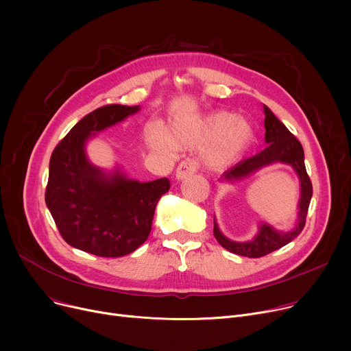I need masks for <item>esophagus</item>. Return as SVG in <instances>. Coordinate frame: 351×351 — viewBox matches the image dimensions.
Wrapping results in <instances>:
<instances>
[{"label":"esophagus","mask_w":351,"mask_h":351,"mask_svg":"<svg viewBox=\"0 0 351 351\" xmlns=\"http://www.w3.org/2000/svg\"><path fill=\"white\" fill-rule=\"evenodd\" d=\"M197 168H199L197 162L195 159H192V158H188L185 160H182L179 163V166H178V169H176V178L178 179L186 178V176L195 173L197 171Z\"/></svg>","instance_id":"1"}]
</instances>
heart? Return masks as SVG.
<instances>
[{"label": "heart", "mask_w": 351, "mask_h": 351, "mask_svg": "<svg viewBox=\"0 0 351 351\" xmlns=\"http://www.w3.org/2000/svg\"><path fill=\"white\" fill-rule=\"evenodd\" d=\"M252 135V128L245 119H237L230 112H217L197 122L176 125L172 131V141L178 145L191 146L217 141L209 152V162L222 166L233 162L243 152ZM152 143L159 147H168V142L160 135H154Z\"/></svg>", "instance_id": "obj_1"}]
</instances>
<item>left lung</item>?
<instances>
[{"mask_svg":"<svg viewBox=\"0 0 351 351\" xmlns=\"http://www.w3.org/2000/svg\"><path fill=\"white\" fill-rule=\"evenodd\" d=\"M265 128H266L265 141L267 146L257 155L239 162L230 171L225 173V178L241 179V178L249 176L257 169L263 168V166H267L274 162H283V163L291 165L294 171L298 172L300 178V185H302V197L299 204V208H300L299 223L296 229L289 233L276 232L270 226L263 225L261 228L259 234H257L252 242L237 243V242L229 241V239H226L222 233H220L215 222L213 234L216 237V241L220 243V246H223L226 250L234 254L246 256V257L266 256L274 250L286 246L293 241V239H296L302 233L306 225V216H307L308 205L313 195L311 180L306 172V166H304V152H303L302 143L289 131V129L285 126V123H282L273 115V112L267 106H265Z\"/></svg>","mask_w":351,"mask_h":351,"instance_id":"left-lung-1","label":"left lung"}]
</instances>
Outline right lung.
<instances>
[{"label": "right lung", "mask_w": 351, "mask_h": 351, "mask_svg": "<svg viewBox=\"0 0 351 351\" xmlns=\"http://www.w3.org/2000/svg\"><path fill=\"white\" fill-rule=\"evenodd\" d=\"M138 110L139 106H101L55 146L45 204L60 234L72 247L101 257H119L138 249L151 233L156 204L169 191V179L141 183L118 172L106 178L88 162L84 151L94 132Z\"/></svg>", "instance_id": "right-lung-1"}]
</instances>
